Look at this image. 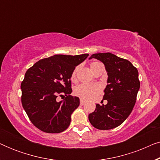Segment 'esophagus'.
<instances>
[{
    "instance_id": "1",
    "label": "esophagus",
    "mask_w": 160,
    "mask_h": 160,
    "mask_svg": "<svg viewBox=\"0 0 160 160\" xmlns=\"http://www.w3.org/2000/svg\"><path fill=\"white\" fill-rule=\"evenodd\" d=\"M84 104H85L84 100H83L81 99L80 100V105H81V106H83V105H84Z\"/></svg>"
}]
</instances>
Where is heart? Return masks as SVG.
<instances>
[{"label": "heart", "instance_id": "obj_1", "mask_svg": "<svg viewBox=\"0 0 160 160\" xmlns=\"http://www.w3.org/2000/svg\"><path fill=\"white\" fill-rule=\"evenodd\" d=\"M100 63L98 61H92L90 62V68L92 69V68L95 65ZM78 71V67H76L72 72L71 76V81H74L76 79V72ZM100 92V87L98 84H82L76 87L74 89V94L81 99L84 100H92L95 98L97 96L99 95Z\"/></svg>", "mask_w": 160, "mask_h": 160}]
</instances>
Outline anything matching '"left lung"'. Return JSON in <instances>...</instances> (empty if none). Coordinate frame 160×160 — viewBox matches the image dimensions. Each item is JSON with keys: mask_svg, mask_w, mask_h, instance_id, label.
I'll list each match as a JSON object with an SVG mask.
<instances>
[{"mask_svg": "<svg viewBox=\"0 0 160 160\" xmlns=\"http://www.w3.org/2000/svg\"><path fill=\"white\" fill-rule=\"evenodd\" d=\"M92 58L100 60L106 67L108 77L103 100L108 103L96 105L89 120L98 130H111L123 123L132 112L140 88L138 71L130 61L110 52L93 54Z\"/></svg>", "mask_w": 160, "mask_h": 160, "instance_id": "left-lung-1", "label": "left lung"}]
</instances>
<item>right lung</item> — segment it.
Masks as SVG:
<instances>
[{
    "label": "right lung",
    "instance_id": "right-lung-1",
    "mask_svg": "<svg viewBox=\"0 0 160 160\" xmlns=\"http://www.w3.org/2000/svg\"><path fill=\"white\" fill-rule=\"evenodd\" d=\"M88 54H56L41 59L26 71L21 83V101L34 126L47 133H59L71 123V115L79 98L71 95V76ZM58 96L66 98L58 102Z\"/></svg>",
    "mask_w": 160,
    "mask_h": 160
}]
</instances>
